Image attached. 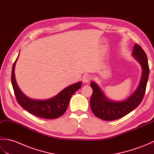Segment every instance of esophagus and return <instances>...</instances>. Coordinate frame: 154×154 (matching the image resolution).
Masks as SVG:
<instances>
[{
  "mask_svg": "<svg viewBox=\"0 0 154 154\" xmlns=\"http://www.w3.org/2000/svg\"><path fill=\"white\" fill-rule=\"evenodd\" d=\"M91 79V77L90 75H87V74L83 75V81L84 83H88V82H89Z\"/></svg>",
  "mask_w": 154,
  "mask_h": 154,
  "instance_id": "1",
  "label": "esophagus"
}]
</instances>
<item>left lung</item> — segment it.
I'll list each match as a JSON object with an SVG mask.
<instances>
[{"label":"left lung","mask_w":154,"mask_h":154,"mask_svg":"<svg viewBox=\"0 0 154 154\" xmlns=\"http://www.w3.org/2000/svg\"><path fill=\"white\" fill-rule=\"evenodd\" d=\"M132 55L142 67L141 81L136 91L131 96L122 102H113L104 95L102 91L94 82L91 83L93 94L90 100L91 109L94 115L99 119L110 121L119 119L134 110L142 100L146 93L149 76V65L147 55L143 49L136 44Z\"/></svg>","instance_id":"left-lung-1"}]
</instances>
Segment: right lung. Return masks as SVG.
<instances>
[{"mask_svg":"<svg viewBox=\"0 0 154 154\" xmlns=\"http://www.w3.org/2000/svg\"><path fill=\"white\" fill-rule=\"evenodd\" d=\"M17 59L12 66L11 81L16 99L20 105L30 113L43 119H54L63 115L67 109L71 96L81 87V82L66 87L51 99L45 100L31 99L21 92L16 84L14 67Z\"/></svg>","mask_w":154,"mask_h":154,"instance_id":"add662e5","label":"right lung"}]
</instances>
